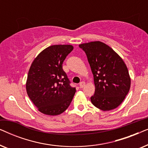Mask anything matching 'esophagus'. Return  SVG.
Listing matches in <instances>:
<instances>
[{
    "label": "esophagus",
    "instance_id": "34e87169",
    "mask_svg": "<svg viewBox=\"0 0 148 148\" xmlns=\"http://www.w3.org/2000/svg\"><path fill=\"white\" fill-rule=\"evenodd\" d=\"M85 85H86V84H85V82H82L79 84V88H83L85 86Z\"/></svg>",
    "mask_w": 148,
    "mask_h": 148
}]
</instances>
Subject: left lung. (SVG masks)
<instances>
[{
    "instance_id": "left-lung-1",
    "label": "left lung",
    "mask_w": 148,
    "mask_h": 148,
    "mask_svg": "<svg viewBox=\"0 0 148 148\" xmlns=\"http://www.w3.org/2000/svg\"><path fill=\"white\" fill-rule=\"evenodd\" d=\"M86 54L94 75L95 93L91 102L104 111L118 107L128 94L131 79L126 64L110 47L103 42L79 45Z\"/></svg>"
}]
</instances>
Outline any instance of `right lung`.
<instances>
[{
	"mask_svg": "<svg viewBox=\"0 0 148 148\" xmlns=\"http://www.w3.org/2000/svg\"><path fill=\"white\" fill-rule=\"evenodd\" d=\"M71 45H53L38 54L28 72L26 90L38 110L47 115H58L69 106L76 92L62 69Z\"/></svg>",
	"mask_w": 148,
	"mask_h": 148,
	"instance_id": "1",
	"label": "right lung"
}]
</instances>
